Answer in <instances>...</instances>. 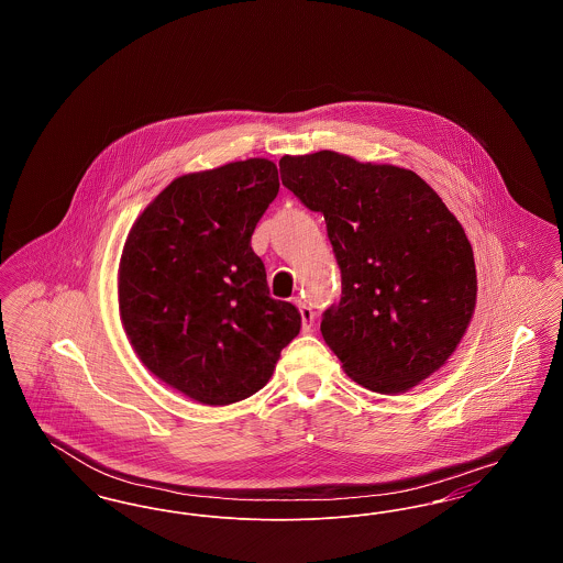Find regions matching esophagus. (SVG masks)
<instances>
[{"mask_svg": "<svg viewBox=\"0 0 563 563\" xmlns=\"http://www.w3.org/2000/svg\"><path fill=\"white\" fill-rule=\"evenodd\" d=\"M295 303H297L299 314H301V331H303V333L312 331V324H314V312H312V308L306 306L301 299H295Z\"/></svg>", "mask_w": 563, "mask_h": 563, "instance_id": "esophagus-1", "label": "esophagus"}]
</instances>
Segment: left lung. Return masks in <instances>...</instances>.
<instances>
[{"label": "left lung", "instance_id": "8db88e82", "mask_svg": "<svg viewBox=\"0 0 563 563\" xmlns=\"http://www.w3.org/2000/svg\"><path fill=\"white\" fill-rule=\"evenodd\" d=\"M283 186L317 213L342 269L321 331L361 386L397 395L439 372L477 303L473 246L413 170L322 150L283 156Z\"/></svg>", "mask_w": 563, "mask_h": 563}]
</instances>
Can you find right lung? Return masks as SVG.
Wrapping results in <instances>:
<instances>
[{
    "label": "right lung",
    "mask_w": 563,
    "mask_h": 563,
    "mask_svg": "<svg viewBox=\"0 0 563 563\" xmlns=\"http://www.w3.org/2000/svg\"><path fill=\"white\" fill-rule=\"evenodd\" d=\"M278 188L266 158L189 173L162 189L126 236L122 327L141 363L191 401L217 407L255 395L299 333L301 314L269 297L251 249Z\"/></svg>",
    "instance_id": "add662e5"
}]
</instances>
